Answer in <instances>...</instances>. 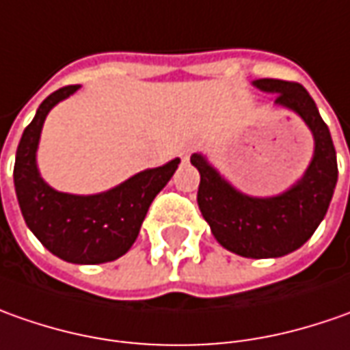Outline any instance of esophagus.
I'll use <instances>...</instances> for the list:
<instances>
[{
    "mask_svg": "<svg viewBox=\"0 0 350 350\" xmlns=\"http://www.w3.org/2000/svg\"><path fill=\"white\" fill-rule=\"evenodd\" d=\"M193 149H196V143H193V141H186V143H182V145H180V157H182L184 161H187V159H189V154L193 152Z\"/></svg>",
    "mask_w": 350,
    "mask_h": 350,
    "instance_id": "1",
    "label": "esophagus"
}]
</instances>
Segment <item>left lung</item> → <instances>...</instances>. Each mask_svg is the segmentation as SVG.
<instances>
[{"label": "left lung", "mask_w": 350, "mask_h": 350, "mask_svg": "<svg viewBox=\"0 0 350 350\" xmlns=\"http://www.w3.org/2000/svg\"><path fill=\"white\" fill-rule=\"evenodd\" d=\"M252 85L277 94L275 106L295 112L306 124L314 137L312 161L284 191L256 198L236 189L205 154L193 152L191 164L201 176L198 205L213 236L228 252L254 259L281 258L304 246L323 221L337 184V154L329 127L302 85L279 79H258Z\"/></svg>", "instance_id": "8db88e82"}]
</instances>
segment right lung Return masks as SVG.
<instances>
[{"instance_id": "obj_1", "label": "right lung", "mask_w": 350, "mask_h": 350, "mask_svg": "<svg viewBox=\"0 0 350 350\" xmlns=\"http://www.w3.org/2000/svg\"><path fill=\"white\" fill-rule=\"evenodd\" d=\"M77 89L79 85L64 87L38 106L18 143L13 180L23 219L42 246L69 263L94 265L122 258L133 246L152 199L168 184L180 159L141 170L92 196L66 193L46 184L36 164L44 120Z\"/></svg>"}]
</instances>
